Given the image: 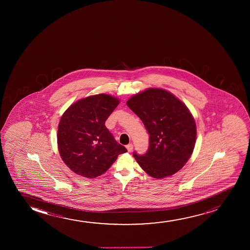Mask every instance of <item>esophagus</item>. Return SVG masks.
Returning a JSON list of instances; mask_svg holds the SVG:
<instances>
[{"instance_id":"esophagus-1","label":"esophagus","mask_w":250,"mask_h":250,"mask_svg":"<svg viewBox=\"0 0 250 250\" xmlns=\"http://www.w3.org/2000/svg\"><path fill=\"white\" fill-rule=\"evenodd\" d=\"M126 148L128 152H131V151L133 150V145L132 144H130L126 145Z\"/></svg>"}]
</instances>
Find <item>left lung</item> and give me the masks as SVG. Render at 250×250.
Segmentation results:
<instances>
[{
	"mask_svg": "<svg viewBox=\"0 0 250 250\" xmlns=\"http://www.w3.org/2000/svg\"><path fill=\"white\" fill-rule=\"evenodd\" d=\"M149 134L144 155L134 153L142 169L161 179L181 170L195 148L196 125L185 103L166 89L148 88L127 101Z\"/></svg>",
	"mask_w": 250,
	"mask_h": 250,
	"instance_id": "1",
	"label": "left lung"
}]
</instances>
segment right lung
Returning a JSON list of instances; mask_svg holds the SVG:
<instances>
[{
	"mask_svg": "<svg viewBox=\"0 0 250 250\" xmlns=\"http://www.w3.org/2000/svg\"><path fill=\"white\" fill-rule=\"evenodd\" d=\"M119 104L117 97L99 94L77 101L62 114L57 132L59 153L76 174L96 178L109 169L119 154L127 152L105 125Z\"/></svg>",
	"mask_w": 250,
	"mask_h": 250,
	"instance_id": "obj_1",
	"label": "right lung"
}]
</instances>
